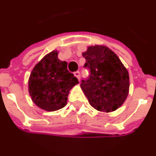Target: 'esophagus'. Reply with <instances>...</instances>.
<instances>
[{"mask_svg": "<svg viewBox=\"0 0 156 156\" xmlns=\"http://www.w3.org/2000/svg\"><path fill=\"white\" fill-rule=\"evenodd\" d=\"M74 75H75V77L78 78V80L80 79V72H78V71H77V72H75Z\"/></svg>", "mask_w": 156, "mask_h": 156, "instance_id": "34e87169", "label": "esophagus"}]
</instances>
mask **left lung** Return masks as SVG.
I'll use <instances>...</instances> for the list:
<instances>
[{
  "instance_id": "left-lung-1",
  "label": "left lung",
  "mask_w": 156,
  "mask_h": 156,
  "mask_svg": "<svg viewBox=\"0 0 156 156\" xmlns=\"http://www.w3.org/2000/svg\"><path fill=\"white\" fill-rule=\"evenodd\" d=\"M89 78L80 86L89 104L100 112L116 111L126 101L129 75L119 57L104 45H92L83 53Z\"/></svg>"
}]
</instances>
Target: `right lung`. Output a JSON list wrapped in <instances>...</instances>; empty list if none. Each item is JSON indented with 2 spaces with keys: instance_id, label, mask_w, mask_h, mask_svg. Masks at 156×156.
Returning <instances> with one entry per match:
<instances>
[{
  "instance_id": "right-lung-1",
  "label": "right lung",
  "mask_w": 156,
  "mask_h": 156,
  "mask_svg": "<svg viewBox=\"0 0 156 156\" xmlns=\"http://www.w3.org/2000/svg\"><path fill=\"white\" fill-rule=\"evenodd\" d=\"M57 51L44 55L31 72L29 92L33 102L47 112H54L67 105L71 89L78 78L67 70V62L58 59Z\"/></svg>"
}]
</instances>
